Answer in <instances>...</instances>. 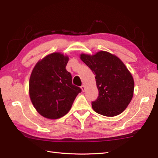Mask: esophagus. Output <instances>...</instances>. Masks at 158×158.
Returning <instances> with one entry per match:
<instances>
[{"mask_svg":"<svg viewBox=\"0 0 158 158\" xmlns=\"http://www.w3.org/2000/svg\"><path fill=\"white\" fill-rule=\"evenodd\" d=\"M81 90H82L83 92H85V89H86L85 85H81Z\"/></svg>","mask_w":158,"mask_h":158,"instance_id":"esophagus-1","label":"esophagus"}]
</instances>
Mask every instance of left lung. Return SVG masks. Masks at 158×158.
Masks as SVG:
<instances>
[{
	"mask_svg": "<svg viewBox=\"0 0 158 158\" xmlns=\"http://www.w3.org/2000/svg\"><path fill=\"white\" fill-rule=\"evenodd\" d=\"M80 59L96 75L99 96L92 102L93 110L106 117L122 113L132 100L135 88L133 77L124 63L105 51L93 55L81 53Z\"/></svg>",
	"mask_w": 158,
	"mask_h": 158,
	"instance_id": "obj_1",
	"label": "left lung"
}]
</instances>
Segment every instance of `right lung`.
I'll list each match as a JSON object with an SVG mask.
<instances>
[{
    "instance_id": "1",
    "label": "right lung",
    "mask_w": 158,
    "mask_h": 158,
    "mask_svg": "<svg viewBox=\"0 0 158 158\" xmlns=\"http://www.w3.org/2000/svg\"><path fill=\"white\" fill-rule=\"evenodd\" d=\"M69 59L61 52L50 53L36 62L30 77V98L36 111L47 119L64 116L81 91L73 85L66 69Z\"/></svg>"
}]
</instances>
